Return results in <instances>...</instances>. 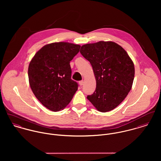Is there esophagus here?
<instances>
[{
	"label": "esophagus",
	"mask_w": 161,
	"mask_h": 161,
	"mask_svg": "<svg viewBox=\"0 0 161 161\" xmlns=\"http://www.w3.org/2000/svg\"><path fill=\"white\" fill-rule=\"evenodd\" d=\"M84 80H80V81H79V83L80 86H82L84 84Z\"/></svg>",
	"instance_id": "34e87169"
}]
</instances>
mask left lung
Returning a JSON list of instances; mask_svg holds the SVG:
<instances>
[{
    "label": "left lung",
    "mask_w": 161,
    "mask_h": 161,
    "mask_svg": "<svg viewBox=\"0 0 161 161\" xmlns=\"http://www.w3.org/2000/svg\"><path fill=\"white\" fill-rule=\"evenodd\" d=\"M81 54L92 65L96 89L87 99L97 110L111 111L126 98L132 87L135 66L126 51L112 42L81 46Z\"/></svg>",
    "instance_id": "1"
}]
</instances>
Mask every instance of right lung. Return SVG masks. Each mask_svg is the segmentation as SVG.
<instances>
[{
    "label": "right lung",
    "instance_id": "1",
    "mask_svg": "<svg viewBox=\"0 0 161 161\" xmlns=\"http://www.w3.org/2000/svg\"><path fill=\"white\" fill-rule=\"evenodd\" d=\"M80 46L67 42L53 43L42 47L28 66L30 87L47 109L58 112L72 100L78 84L71 79L70 61Z\"/></svg>",
    "mask_w": 161,
    "mask_h": 161
}]
</instances>
